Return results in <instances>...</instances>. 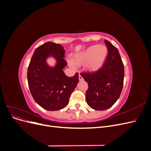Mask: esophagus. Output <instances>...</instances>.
Returning <instances> with one entry per match:
<instances>
[{
	"mask_svg": "<svg viewBox=\"0 0 151 151\" xmlns=\"http://www.w3.org/2000/svg\"><path fill=\"white\" fill-rule=\"evenodd\" d=\"M79 81H83V77H82L80 74L79 75Z\"/></svg>",
	"mask_w": 151,
	"mask_h": 151,
	"instance_id": "esophagus-1",
	"label": "esophagus"
}]
</instances>
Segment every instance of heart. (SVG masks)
Segmentation results:
<instances>
[{"label":"heart","instance_id":"1","mask_svg":"<svg viewBox=\"0 0 151 151\" xmlns=\"http://www.w3.org/2000/svg\"><path fill=\"white\" fill-rule=\"evenodd\" d=\"M107 56L108 49L106 47L94 45L87 48L83 52L75 54L73 59L68 58V63L73 68L86 63V70L89 72H95L104 65Z\"/></svg>","mask_w":151,"mask_h":151}]
</instances>
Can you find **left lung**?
Returning <instances> with one entry per match:
<instances>
[{
	"label": "left lung",
	"mask_w": 151,
	"mask_h": 151,
	"mask_svg": "<svg viewBox=\"0 0 151 151\" xmlns=\"http://www.w3.org/2000/svg\"><path fill=\"white\" fill-rule=\"evenodd\" d=\"M108 57L104 66L94 73H83L88 84L86 101L95 110L103 111L111 107L119 98L124 79V66L118 49L105 40Z\"/></svg>",
	"instance_id": "1"
}]
</instances>
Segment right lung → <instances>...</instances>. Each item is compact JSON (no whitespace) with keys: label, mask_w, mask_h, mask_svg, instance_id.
<instances>
[{"label":"right lung","mask_w":151,"mask_h":151,"mask_svg":"<svg viewBox=\"0 0 151 151\" xmlns=\"http://www.w3.org/2000/svg\"><path fill=\"white\" fill-rule=\"evenodd\" d=\"M65 50L60 44L47 42L33 53L27 73L28 86L35 101L49 111L60 110L67 106L71 93L79 83V74L67 77L63 69L67 66ZM53 58V66L47 60Z\"/></svg>","instance_id":"right-lung-1"}]
</instances>
